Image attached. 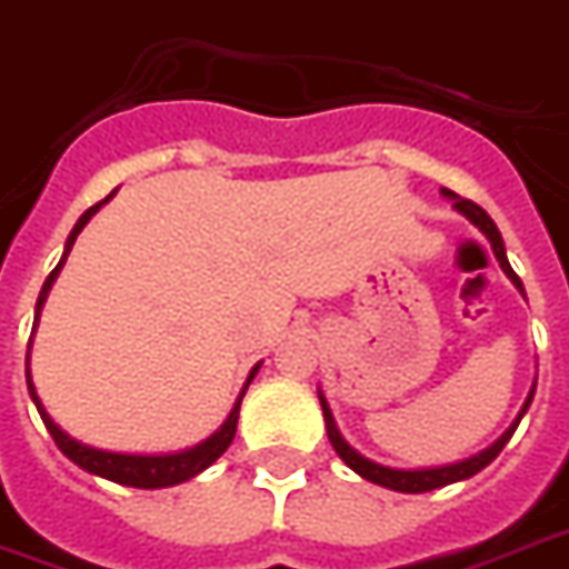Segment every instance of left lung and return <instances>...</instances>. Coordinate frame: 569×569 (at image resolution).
Here are the masks:
<instances>
[{
  "label": "left lung",
  "mask_w": 569,
  "mask_h": 569,
  "mask_svg": "<svg viewBox=\"0 0 569 569\" xmlns=\"http://www.w3.org/2000/svg\"><path fill=\"white\" fill-rule=\"evenodd\" d=\"M442 197L451 199V206L467 218L470 223H476L479 230H482L485 236H488V242H491V248H495V257L500 260V269L506 272V279L512 281L521 293H525V284H521V279L516 276V269L509 267V260H506V248H503V239H500V230H497V223L488 218V211L479 209L476 202H470V199H460L458 193H451V190L442 188ZM533 391H537V385L530 388L528 400H525V406H521V412H518V418L509 425V430H506L503 437L497 439L495 446H488L485 451H479V455H472V458L467 460H458V463H449V467H427V470H393V467H381V463H376V460L363 458L360 451H355L351 446H348L346 439H342V433H339V427H336L333 421V412H330V406H327L325 393H318V400H321V409H325V425H327V437H330V446L336 449V455L346 460L351 470L358 472V476H363L367 482H376L381 485V488H391V491H403V495H425V491H433V488H442V485H451V482H460V479H470V476H476L479 470H485L491 460L503 451V446L509 442V437L516 433L518 421L525 418V412H528L530 400H533Z\"/></svg>",
  "instance_id": "obj_1"
}]
</instances>
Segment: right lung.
I'll list each match as a JSON object with an SVG mask.
<instances>
[{
	"mask_svg": "<svg viewBox=\"0 0 569 569\" xmlns=\"http://www.w3.org/2000/svg\"><path fill=\"white\" fill-rule=\"evenodd\" d=\"M111 197H114V190H111L109 197L102 199V202L90 206V209L78 218V223H74V230L69 233V239H66V251L63 257H60V263L53 267L51 276H48L44 284H41L39 302H36V325H39L41 306H44V300H48V290H51V284L57 281V276H60V269H63L66 257H69V251H72L74 239H78V233L84 230V223L90 221V218H93V214H97V211L102 209ZM29 346H32V336H29ZM257 370H260V363H257L254 370H251V376H248V381H244L242 393H239V400H236V406L230 409L227 421H223V425L218 427L206 442H199V446H193V449L176 451V455H120V451H102V449H93V446H84V442H78V439L69 437L66 430H60V425H53V418L44 412L39 393H36V385H32L29 370H27V385H29V397H32L36 409H39V416L41 421H44V427H48V433H51L53 442H57V449L63 451L66 458L72 460V463H78L81 470L93 472V476H102V479H111V482H118V485H130V488H169V485L193 479L197 472L211 467L214 460L221 458L223 451L230 449V442H233L236 437V421H239V406H242L244 391H248V385H251V379L257 376Z\"/></svg>",
	"mask_w": 569,
	"mask_h": 569,
	"instance_id": "right-lung-1",
	"label": "right lung"
}]
</instances>
